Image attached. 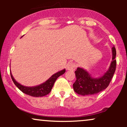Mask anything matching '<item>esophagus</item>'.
<instances>
[{"mask_svg": "<svg viewBox=\"0 0 127 127\" xmlns=\"http://www.w3.org/2000/svg\"><path fill=\"white\" fill-rule=\"evenodd\" d=\"M76 68V65L73 62L68 63L66 66V68L67 70H75Z\"/></svg>", "mask_w": 127, "mask_h": 127, "instance_id": "esophagus-1", "label": "esophagus"}]
</instances>
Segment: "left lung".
<instances>
[{
	"mask_svg": "<svg viewBox=\"0 0 127 127\" xmlns=\"http://www.w3.org/2000/svg\"><path fill=\"white\" fill-rule=\"evenodd\" d=\"M116 52L115 46L112 48V62L110 67L103 76L99 78H92L87 71L78 67L75 71L76 80L73 85L76 93L82 95L96 94L108 87L116 70Z\"/></svg>",
	"mask_w": 127,
	"mask_h": 127,
	"instance_id": "obj_1",
	"label": "left lung"
}]
</instances>
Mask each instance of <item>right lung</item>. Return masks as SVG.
I'll list each match as a JSON object with an SVG mask.
<instances>
[{
	"instance_id": "add662e5",
	"label": "right lung",
	"mask_w": 127,
	"mask_h": 127,
	"mask_svg": "<svg viewBox=\"0 0 127 127\" xmlns=\"http://www.w3.org/2000/svg\"><path fill=\"white\" fill-rule=\"evenodd\" d=\"M65 72V70L64 69L63 70L60 71V72L56 73L54 75H53L50 78L48 79L46 82L43 83V84H40L38 86H36V87H27L23 86L18 83L17 81L14 79L13 78L12 74L11 73V76L12 78V81L14 82V84L18 87V88L20 90L24 93V94H27L32 97H42V96H45L47 94H48L51 91L52 87H53L54 84L60 76L62 75Z\"/></svg>"
}]
</instances>
